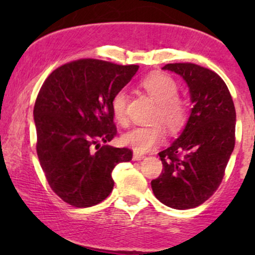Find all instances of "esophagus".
I'll list each match as a JSON object with an SVG mask.
<instances>
[{"mask_svg":"<svg viewBox=\"0 0 255 255\" xmlns=\"http://www.w3.org/2000/svg\"><path fill=\"white\" fill-rule=\"evenodd\" d=\"M142 158H145L144 154L137 153V152H134V154H133V159H134V160H141Z\"/></svg>","mask_w":255,"mask_h":255,"instance_id":"esophagus-1","label":"esophagus"}]
</instances>
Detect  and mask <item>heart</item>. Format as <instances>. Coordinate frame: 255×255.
<instances>
[{
    "label": "heart",
    "instance_id": "1",
    "mask_svg": "<svg viewBox=\"0 0 255 255\" xmlns=\"http://www.w3.org/2000/svg\"><path fill=\"white\" fill-rule=\"evenodd\" d=\"M140 87L157 102L153 121L164 125L171 133L186 126L189 116L188 102L177 93L178 84L165 73H151L140 81ZM128 95L124 90L118 91L111 99V111L120 125L127 124ZM159 124L139 126L122 135V142L137 153L147 152L159 145L164 139V130Z\"/></svg>",
    "mask_w": 255,
    "mask_h": 255
}]
</instances>
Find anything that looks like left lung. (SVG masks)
<instances>
[{"mask_svg": "<svg viewBox=\"0 0 255 255\" xmlns=\"http://www.w3.org/2000/svg\"><path fill=\"white\" fill-rule=\"evenodd\" d=\"M189 87L191 116L180 137L160 151L162 174L151 181L160 203L176 210L197 207L217 191L235 146L236 111L217 73L191 62L168 63Z\"/></svg>", "mask_w": 255, "mask_h": 255, "instance_id": "left-lung-1", "label": "left lung"}]
</instances>
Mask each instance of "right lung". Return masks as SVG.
Returning <instances> with one entry per match:
<instances>
[{
    "mask_svg": "<svg viewBox=\"0 0 255 255\" xmlns=\"http://www.w3.org/2000/svg\"><path fill=\"white\" fill-rule=\"evenodd\" d=\"M137 69L81 58L58 67L40 87L33 109L37 154L49 186L64 203H102L114 188V168L133 157L129 148L101 142L118 134L111 99Z\"/></svg>",
    "mask_w": 255,
    "mask_h": 255,
    "instance_id": "1",
    "label": "right lung"
}]
</instances>
